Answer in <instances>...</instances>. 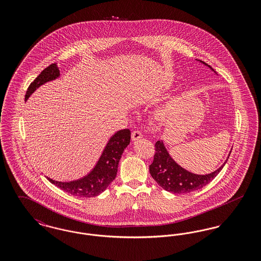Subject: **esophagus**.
<instances>
[{
  "mask_svg": "<svg viewBox=\"0 0 261 261\" xmlns=\"http://www.w3.org/2000/svg\"><path fill=\"white\" fill-rule=\"evenodd\" d=\"M142 137H143V134H142L139 130H135V131H133V132H132V135H131V138H132V140H133V141H137V140L141 139Z\"/></svg>",
  "mask_w": 261,
  "mask_h": 261,
  "instance_id": "obj_1",
  "label": "esophagus"
}]
</instances>
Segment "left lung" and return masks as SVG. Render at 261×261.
Wrapping results in <instances>:
<instances>
[{
	"label": "left lung",
	"mask_w": 261,
	"mask_h": 261,
	"mask_svg": "<svg viewBox=\"0 0 261 261\" xmlns=\"http://www.w3.org/2000/svg\"><path fill=\"white\" fill-rule=\"evenodd\" d=\"M197 61L208 66L214 73H216L214 69L211 68L207 63L199 60ZM230 153L231 151L229 152L228 158L226 159L223 164L215 171L203 175L192 173L174 161L168 150L165 148L163 141L161 140L155 143V153L153 162L149 165V173L162 189L169 193H191L201 189L212 181L223 168L225 163L229 159Z\"/></svg>",
	"instance_id": "8db88e82"
}]
</instances>
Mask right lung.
Segmentation results:
<instances>
[{
    "label": "right lung",
    "mask_w": 261,
    "mask_h": 261,
    "mask_svg": "<svg viewBox=\"0 0 261 261\" xmlns=\"http://www.w3.org/2000/svg\"><path fill=\"white\" fill-rule=\"evenodd\" d=\"M61 76L57 63H51L45 68L37 78L30 84L26 91L25 101L29 97L47 82L58 79ZM131 132L129 129H123L113 134L107 143L99 161L89 173L77 180L62 182L56 181L49 177L47 179L62 191L80 198H93L101 194L112 184L117 174L118 163L127 146L130 144Z\"/></svg>",
    "instance_id": "add662e5"
}]
</instances>
